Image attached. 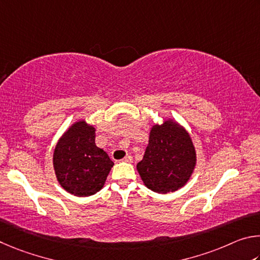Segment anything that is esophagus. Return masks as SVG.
<instances>
[{
    "mask_svg": "<svg viewBox=\"0 0 260 260\" xmlns=\"http://www.w3.org/2000/svg\"><path fill=\"white\" fill-rule=\"evenodd\" d=\"M121 161H123V162H127V163H131L134 161V158H133V156L131 155H126L124 158H122Z\"/></svg>",
    "mask_w": 260,
    "mask_h": 260,
    "instance_id": "obj_1",
    "label": "esophagus"
}]
</instances>
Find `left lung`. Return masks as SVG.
<instances>
[{
  "label": "left lung",
  "instance_id": "8db88e82",
  "mask_svg": "<svg viewBox=\"0 0 260 260\" xmlns=\"http://www.w3.org/2000/svg\"><path fill=\"white\" fill-rule=\"evenodd\" d=\"M195 163L197 154L189 135L177 123L166 121L152 127L137 170L149 189L167 194L187 183Z\"/></svg>",
  "mask_w": 260,
  "mask_h": 260
}]
</instances>
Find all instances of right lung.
I'll list each match as a JSON object with an SVG mask.
<instances>
[{"label": "right lung", "instance_id": "1", "mask_svg": "<svg viewBox=\"0 0 260 260\" xmlns=\"http://www.w3.org/2000/svg\"><path fill=\"white\" fill-rule=\"evenodd\" d=\"M94 127L76 122L59 140L53 153L57 179L68 193L89 197L103 188L114 166L106 152L94 144Z\"/></svg>", "mask_w": 260, "mask_h": 260}]
</instances>
